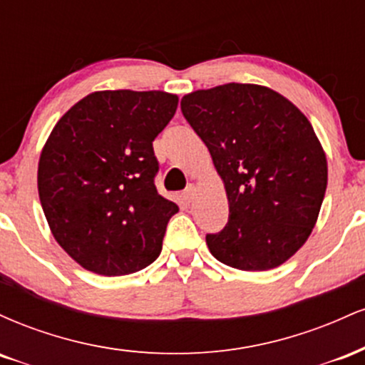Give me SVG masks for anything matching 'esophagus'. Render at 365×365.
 <instances>
[{
    "instance_id": "34e87169",
    "label": "esophagus",
    "mask_w": 365,
    "mask_h": 365,
    "mask_svg": "<svg viewBox=\"0 0 365 365\" xmlns=\"http://www.w3.org/2000/svg\"><path fill=\"white\" fill-rule=\"evenodd\" d=\"M195 195H197V188H195V185H188V187L185 188V192H183V197H185L187 202H192V200L195 199Z\"/></svg>"
}]
</instances>
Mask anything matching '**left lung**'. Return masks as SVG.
Segmentation results:
<instances>
[{
  "instance_id": "obj_1",
  "label": "left lung",
  "mask_w": 365,
  "mask_h": 365,
  "mask_svg": "<svg viewBox=\"0 0 365 365\" xmlns=\"http://www.w3.org/2000/svg\"><path fill=\"white\" fill-rule=\"evenodd\" d=\"M180 106L228 197V223L206 237L211 254L240 271L282 266L307 242L328 185V161L311 121L257 83L194 91Z\"/></svg>"
}]
</instances>
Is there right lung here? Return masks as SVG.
<instances>
[{
  "instance_id": "right-lung-1",
  "label": "right lung",
  "mask_w": 365,
  "mask_h": 365,
  "mask_svg": "<svg viewBox=\"0 0 365 365\" xmlns=\"http://www.w3.org/2000/svg\"><path fill=\"white\" fill-rule=\"evenodd\" d=\"M178 106L163 91H98L58 120L39 158L37 190L53 237L83 269H144L178 206L158 194L153 140Z\"/></svg>"
}]
</instances>
